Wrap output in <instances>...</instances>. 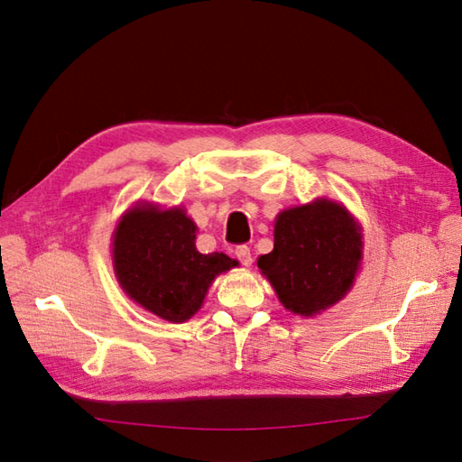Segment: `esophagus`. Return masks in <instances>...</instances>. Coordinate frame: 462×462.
<instances>
[{
	"mask_svg": "<svg viewBox=\"0 0 462 462\" xmlns=\"http://www.w3.org/2000/svg\"><path fill=\"white\" fill-rule=\"evenodd\" d=\"M235 256L239 258V262L243 263V265H250L253 263V254H250V248L246 246V245H239L235 248Z\"/></svg>",
	"mask_w": 462,
	"mask_h": 462,
	"instance_id": "obj_1",
	"label": "esophagus"
}]
</instances>
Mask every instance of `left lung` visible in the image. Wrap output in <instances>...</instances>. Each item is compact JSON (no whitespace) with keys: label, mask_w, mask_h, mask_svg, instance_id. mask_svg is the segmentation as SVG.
Instances as JSON below:
<instances>
[{"label":"left lung","mask_w":462,"mask_h":462,"mask_svg":"<svg viewBox=\"0 0 462 462\" xmlns=\"http://www.w3.org/2000/svg\"><path fill=\"white\" fill-rule=\"evenodd\" d=\"M273 250L258 258L287 310L312 316L343 299L362 258L358 226L339 204L318 200L279 214Z\"/></svg>","instance_id":"left-lung-1"}]
</instances>
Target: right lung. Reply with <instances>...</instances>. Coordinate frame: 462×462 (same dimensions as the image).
I'll return each instance as SVG.
<instances>
[{
  "label": "right lung",
  "mask_w": 462,
  "mask_h": 462,
  "mask_svg": "<svg viewBox=\"0 0 462 462\" xmlns=\"http://www.w3.org/2000/svg\"><path fill=\"white\" fill-rule=\"evenodd\" d=\"M197 226L180 208H133L114 239V263L121 287L152 314L185 321L200 309L209 283L235 260L202 254L194 245Z\"/></svg>",
  "instance_id": "obj_1"
}]
</instances>
